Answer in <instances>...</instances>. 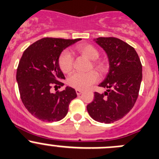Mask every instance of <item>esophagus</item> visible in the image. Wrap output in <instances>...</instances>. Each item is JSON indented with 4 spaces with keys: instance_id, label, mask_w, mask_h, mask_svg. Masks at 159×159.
Returning a JSON list of instances; mask_svg holds the SVG:
<instances>
[{
    "instance_id": "esophagus-1",
    "label": "esophagus",
    "mask_w": 159,
    "mask_h": 159,
    "mask_svg": "<svg viewBox=\"0 0 159 159\" xmlns=\"http://www.w3.org/2000/svg\"><path fill=\"white\" fill-rule=\"evenodd\" d=\"M83 93V91L82 90H80V89H76V93H77V95H78V96H79V95H81V93Z\"/></svg>"
}]
</instances>
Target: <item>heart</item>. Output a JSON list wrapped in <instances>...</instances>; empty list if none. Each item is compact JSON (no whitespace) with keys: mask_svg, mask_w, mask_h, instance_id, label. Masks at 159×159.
Instances as JSON below:
<instances>
[{"mask_svg":"<svg viewBox=\"0 0 159 159\" xmlns=\"http://www.w3.org/2000/svg\"><path fill=\"white\" fill-rule=\"evenodd\" d=\"M77 51L81 56L86 57L90 60H93V65L101 73L107 70L106 63L101 60H96L99 58V51L91 44H79L77 46ZM73 57L68 51H63L59 56V65L63 73H68L73 68ZM99 78L98 74L95 70H91L87 73L75 72L70 75L67 79V83L70 86L77 89L84 90L96 82Z\"/></svg>","mask_w":159,"mask_h":159,"instance_id":"obj_1","label":"heart"}]
</instances>
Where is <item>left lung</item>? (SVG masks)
Returning <instances> with one entry per match:
<instances>
[{
    "label": "left lung",
    "mask_w": 159,
    "mask_h": 159,
    "mask_svg": "<svg viewBox=\"0 0 159 159\" xmlns=\"http://www.w3.org/2000/svg\"><path fill=\"white\" fill-rule=\"evenodd\" d=\"M94 41L103 48L109 60V72L100 87L107 88L87 105L90 116L99 122L112 123L122 118L133 107L142 81V64L136 50L116 38Z\"/></svg>",
    "instance_id": "obj_1"
}]
</instances>
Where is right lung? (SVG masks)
Instances as JSON below:
<instances>
[{
  "instance_id": "obj_1",
  "label": "right lung",
  "mask_w": 159,
  "mask_h": 159,
  "mask_svg": "<svg viewBox=\"0 0 159 159\" xmlns=\"http://www.w3.org/2000/svg\"><path fill=\"white\" fill-rule=\"evenodd\" d=\"M81 40L44 38L33 43L23 52L16 72L20 97L30 113L43 121H58L68 112L77 97L75 90L66 87L56 93L51 89L63 86L65 79L59 58L63 49Z\"/></svg>"
}]
</instances>
